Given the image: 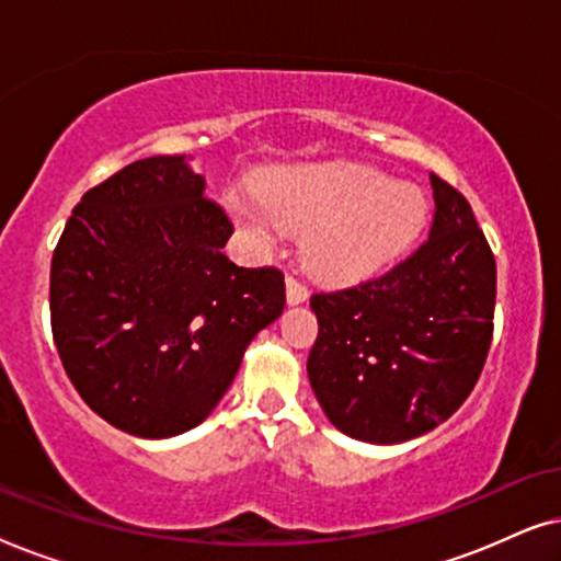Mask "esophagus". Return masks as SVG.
Masks as SVG:
<instances>
[{
    "label": "esophagus",
    "instance_id": "obj_1",
    "mask_svg": "<svg viewBox=\"0 0 561 561\" xmlns=\"http://www.w3.org/2000/svg\"><path fill=\"white\" fill-rule=\"evenodd\" d=\"M286 298L288 304H304L306 298H309V286L306 283H301L298 278H294V275H288L286 278Z\"/></svg>",
    "mask_w": 561,
    "mask_h": 561
}]
</instances>
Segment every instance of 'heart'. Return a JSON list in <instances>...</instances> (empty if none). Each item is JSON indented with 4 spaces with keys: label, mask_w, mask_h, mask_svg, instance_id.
<instances>
[{
    "label": "heart",
    "mask_w": 561,
    "mask_h": 561,
    "mask_svg": "<svg viewBox=\"0 0 561 561\" xmlns=\"http://www.w3.org/2000/svg\"><path fill=\"white\" fill-rule=\"evenodd\" d=\"M257 202L229 194L227 209L255 234H306L304 252L327 280L378 273L413 242L426 219V198L373 168L298 165L255 183Z\"/></svg>",
    "instance_id": "1"
}]
</instances>
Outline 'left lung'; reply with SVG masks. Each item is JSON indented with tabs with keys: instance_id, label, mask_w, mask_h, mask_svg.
<instances>
[{
	"instance_id": "1",
	"label": "left lung",
	"mask_w": 561,
	"mask_h": 561,
	"mask_svg": "<svg viewBox=\"0 0 561 561\" xmlns=\"http://www.w3.org/2000/svg\"><path fill=\"white\" fill-rule=\"evenodd\" d=\"M428 240L380 278L313 294L309 380L352 439L401 444L432 432L472 393L495 311V257L472 206L432 173Z\"/></svg>"
}]
</instances>
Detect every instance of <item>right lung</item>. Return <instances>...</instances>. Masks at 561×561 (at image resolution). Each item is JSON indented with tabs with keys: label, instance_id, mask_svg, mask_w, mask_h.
Segmentation results:
<instances>
[{
	"label": "right lung",
	"instance_id": "1",
	"mask_svg": "<svg viewBox=\"0 0 561 561\" xmlns=\"http://www.w3.org/2000/svg\"><path fill=\"white\" fill-rule=\"evenodd\" d=\"M186 156L135 160L81 196L50 263V324L73 388L112 426L202 424L286 306L278 267L225 255L234 227Z\"/></svg>",
	"mask_w": 561,
	"mask_h": 561
}]
</instances>
